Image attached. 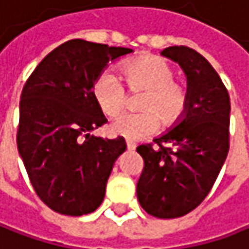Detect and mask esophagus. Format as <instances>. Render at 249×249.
Instances as JSON below:
<instances>
[{"label": "esophagus", "mask_w": 249, "mask_h": 249, "mask_svg": "<svg viewBox=\"0 0 249 249\" xmlns=\"http://www.w3.org/2000/svg\"><path fill=\"white\" fill-rule=\"evenodd\" d=\"M126 147H127V150H134L136 149V143L132 142V140H126Z\"/></svg>", "instance_id": "34e87169"}]
</instances>
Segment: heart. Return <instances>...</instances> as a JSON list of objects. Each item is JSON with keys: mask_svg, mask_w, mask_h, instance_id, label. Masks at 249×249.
<instances>
[{"mask_svg": "<svg viewBox=\"0 0 249 249\" xmlns=\"http://www.w3.org/2000/svg\"><path fill=\"white\" fill-rule=\"evenodd\" d=\"M122 72L130 92L144 90L139 107L144 112L122 113L109 126L110 133L127 140H140L160 127L176 126L188 107L187 88L174 79L176 71L169 61L154 55H144L123 63ZM93 98L106 116L117 115L127 102V90L122 80L109 69L96 76L92 86Z\"/></svg>", "mask_w": 249, "mask_h": 249, "instance_id": "obj_1", "label": "heart"}]
</instances>
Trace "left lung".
<instances>
[{"mask_svg":"<svg viewBox=\"0 0 249 249\" xmlns=\"http://www.w3.org/2000/svg\"><path fill=\"white\" fill-rule=\"evenodd\" d=\"M183 68L188 85L184 119L153 144L136 150L144 167L137 181L140 205L153 217L177 218L203 203L230 149V95L211 63L188 46L161 51ZM169 144V146H166Z\"/></svg>","mask_w":249,"mask_h":249,"instance_id":"8db88e82","label":"left lung"}]
</instances>
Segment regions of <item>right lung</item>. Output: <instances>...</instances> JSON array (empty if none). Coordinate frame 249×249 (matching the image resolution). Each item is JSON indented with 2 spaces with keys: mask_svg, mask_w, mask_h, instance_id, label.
<instances>
[{
  "mask_svg": "<svg viewBox=\"0 0 249 249\" xmlns=\"http://www.w3.org/2000/svg\"><path fill=\"white\" fill-rule=\"evenodd\" d=\"M133 52L71 39L49 52L28 78L19 102L17 146L38 197L51 210L78 217L102 204L123 137L90 136L107 120L92 86L107 62Z\"/></svg>",
  "mask_w": 249,
  "mask_h": 249,
  "instance_id": "add662e5",
  "label": "right lung"
}]
</instances>
